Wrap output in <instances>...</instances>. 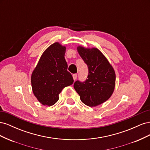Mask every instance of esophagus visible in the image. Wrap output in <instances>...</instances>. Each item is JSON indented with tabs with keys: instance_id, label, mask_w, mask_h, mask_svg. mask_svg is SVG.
Here are the masks:
<instances>
[{
	"instance_id": "obj_1",
	"label": "esophagus",
	"mask_w": 150,
	"mask_h": 150,
	"mask_svg": "<svg viewBox=\"0 0 150 150\" xmlns=\"http://www.w3.org/2000/svg\"><path fill=\"white\" fill-rule=\"evenodd\" d=\"M72 78H73V79L75 81L77 79V74H72Z\"/></svg>"
}]
</instances>
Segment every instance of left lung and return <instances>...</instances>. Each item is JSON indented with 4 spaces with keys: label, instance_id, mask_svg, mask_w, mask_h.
Here are the masks:
<instances>
[{
    "label": "left lung",
    "instance_id": "8db88e82",
    "mask_svg": "<svg viewBox=\"0 0 150 150\" xmlns=\"http://www.w3.org/2000/svg\"><path fill=\"white\" fill-rule=\"evenodd\" d=\"M80 56L88 65L89 73L84 83L77 81L74 84L81 101L89 107L100 105L110 98L115 88L116 74L114 68L105 56L96 47H77Z\"/></svg>",
    "mask_w": 150,
    "mask_h": 150
}]
</instances>
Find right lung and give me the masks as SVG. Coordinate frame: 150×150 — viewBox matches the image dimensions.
<instances>
[{"label":"right lung","instance_id":"right-lung-1","mask_svg":"<svg viewBox=\"0 0 150 150\" xmlns=\"http://www.w3.org/2000/svg\"><path fill=\"white\" fill-rule=\"evenodd\" d=\"M66 47L58 42L49 46L40 56L31 74L33 93L40 103L51 106L65 87L74 82L64 58Z\"/></svg>","mask_w":150,"mask_h":150}]
</instances>
